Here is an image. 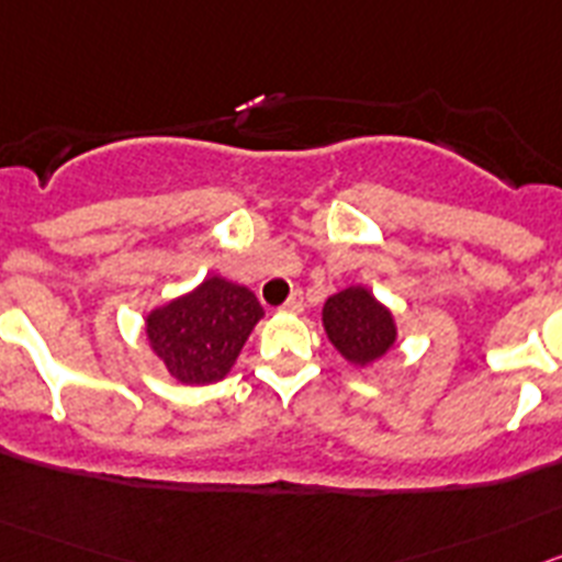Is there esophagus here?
I'll return each mask as SVG.
<instances>
[{"label":"esophagus","instance_id":"esophagus-1","mask_svg":"<svg viewBox=\"0 0 562 562\" xmlns=\"http://www.w3.org/2000/svg\"><path fill=\"white\" fill-rule=\"evenodd\" d=\"M302 307H305V300H302V291H293L291 296H288L285 305H282V311H285V313H302Z\"/></svg>","mask_w":562,"mask_h":562}]
</instances>
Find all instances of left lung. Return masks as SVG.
I'll return each instance as SVG.
<instances>
[{"label":"left lung","mask_w":562,"mask_h":562,"mask_svg":"<svg viewBox=\"0 0 562 562\" xmlns=\"http://www.w3.org/2000/svg\"><path fill=\"white\" fill-rule=\"evenodd\" d=\"M330 344L352 367H369L386 356L397 341V325L386 305L375 300V293L363 285H350L327 296L322 307Z\"/></svg>","instance_id":"obj_1"}]
</instances>
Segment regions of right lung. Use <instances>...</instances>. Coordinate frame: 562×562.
Returning a JSON list of instances; mask_svg holds the SVG:
<instances>
[{"mask_svg": "<svg viewBox=\"0 0 562 562\" xmlns=\"http://www.w3.org/2000/svg\"><path fill=\"white\" fill-rule=\"evenodd\" d=\"M260 318L262 307L249 288L206 277L195 291L154 307L145 336L176 381L204 386L229 375Z\"/></svg>", "mask_w": 562, "mask_h": 562, "instance_id": "1", "label": "right lung"}]
</instances>
